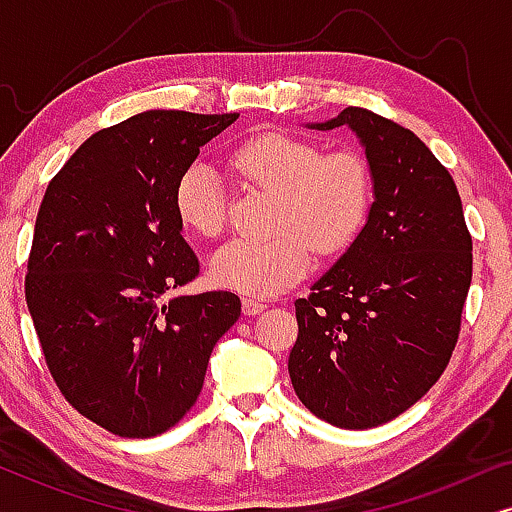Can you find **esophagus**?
<instances>
[{"label":"esophagus","mask_w":512,"mask_h":512,"mask_svg":"<svg viewBox=\"0 0 512 512\" xmlns=\"http://www.w3.org/2000/svg\"><path fill=\"white\" fill-rule=\"evenodd\" d=\"M268 303H263V300H256V298H244L242 303V310L244 314H249V317H254V314H261Z\"/></svg>","instance_id":"obj_1"}]
</instances>
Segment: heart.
<instances>
[{"mask_svg": "<svg viewBox=\"0 0 512 512\" xmlns=\"http://www.w3.org/2000/svg\"><path fill=\"white\" fill-rule=\"evenodd\" d=\"M235 167L251 184L277 195L272 230L263 242L235 240L216 251L212 279L223 289L268 298L289 289L310 270L312 247L321 256L345 251L373 209V172L359 151L324 153L310 139L268 132L235 149ZM179 219L202 237H219L228 212L221 179L193 163L174 186Z\"/></svg>", "mask_w": 512, "mask_h": 512, "instance_id": "heart-1", "label": "heart"}]
</instances>
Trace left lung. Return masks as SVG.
Returning <instances> with one entry per match:
<instances>
[{"mask_svg":"<svg viewBox=\"0 0 512 512\" xmlns=\"http://www.w3.org/2000/svg\"><path fill=\"white\" fill-rule=\"evenodd\" d=\"M361 139L375 202L338 263L296 300L291 384L340 429H373L440 380L459 340L473 242L450 172L415 132L347 107L326 123Z\"/></svg>","mask_w":512,"mask_h":512,"instance_id":"8db88e82","label":"left lung"}]
</instances>
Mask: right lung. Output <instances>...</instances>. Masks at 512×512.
I'll list each match as a JSON object with an SVG mask.
<instances>
[{"mask_svg":"<svg viewBox=\"0 0 512 512\" xmlns=\"http://www.w3.org/2000/svg\"><path fill=\"white\" fill-rule=\"evenodd\" d=\"M240 114L144 111L88 137L51 179L25 298L62 396L121 438L165 433L193 408L212 349L240 319L230 291L193 282L174 186Z\"/></svg>","mask_w":512,"mask_h":512,"instance_id":"obj_1","label":"right lung"}]
</instances>
